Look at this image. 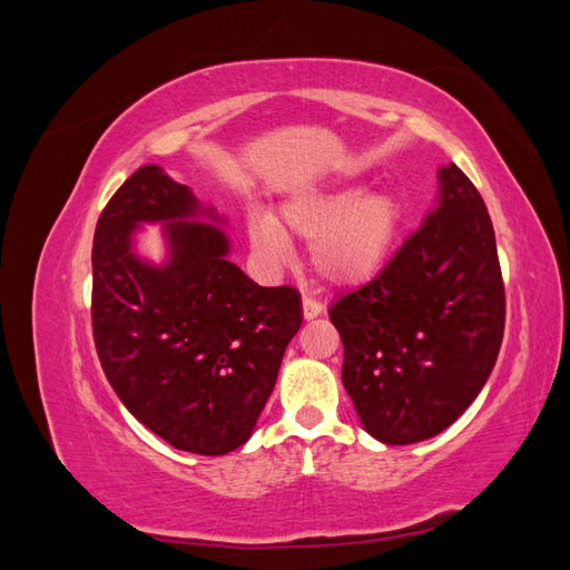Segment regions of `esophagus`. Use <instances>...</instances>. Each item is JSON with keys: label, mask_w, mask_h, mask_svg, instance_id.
Here are the masks:
<instances>
[{"label": "esophagus", "mask_w": 570, "mask_h": 570, "mask_svg": "<svg viewBox=\"0 0 570 570\" xmlns=\"http://www.w3.org/2000/svg\"><path fill=\"white\" fill-rule=\"evenodd\" d=\"M302 312H304V318H306V321H312V318L321 316L323 304L316 302V299H312V297H304V299H302Z\"/></svg>", "instance_id": "esophagus-1"}]
</instances>
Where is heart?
I'll list each match as a JSON object with an SVG mask.
<instances>
[{
    "label": "heart",
    "mask_w": 570,
    "mask_h": 570,
    "mask_svg": "<svg viewBox=\"0 0 570 570\" xmlns=\"http://www.w3.org/2000/svg\"><path fill=\"white\" fill-rule=\"evenodd\" d=\"M402 226V206L392 195L361 187H333L283 204L281 223L249 216V243L264 262L278 266L292 256L289 235L312 239V266L327 283L352 285L371 278L390 256Z\"/></svg>",
    "instance_id": "heart-1"
}]
</instances>
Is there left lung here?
Instances as JSON below:
<instances>
[{
	"label": "left lung",
	"mask_w": 570,
	"mask_h": 570,
	"mask_svg": "<svg viewBox=\"0 0 570 570\" xmlns=\"http://www.w3.org/2000/svg\"><path fill=\"white\" fill-rule=\"evenodd\" d=\"M438 204L366 285L327 316L342 337V383L366 433L385 444L440 435L473 404L504 337V281L492 220L454 164Z\"/></svg>",
	"instance_id": "8db88e82"
}]
</instances>
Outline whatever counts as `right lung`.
Returning <instances> with one entry per match:
<instances>
[{"mask_svg":"<svg viewBox=\"0 0 570 570\" xmlns=\"http://www.w3.org/2000/svg\"><path fill=\"white\" fill-rule=\"evenodd\" d=\"M223 216L149 164L116 189L92 245V335L118 400L176 450L220 456L243 446L302 325L295 287H262L228 262ZM164 222L169 262L131 249Z\"/></svg>","mask_w":570,"mask_h":570,"instance_id":"right-lung-1","label":"right lung"}]
</instances>
